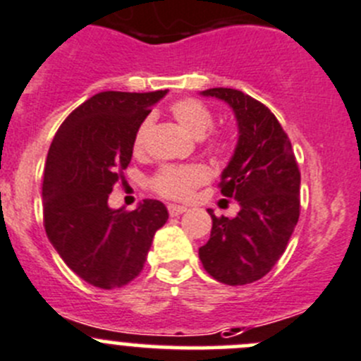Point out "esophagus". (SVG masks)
Here are the masks:
<instances>
[{"mask_svg":"<svg viewBox=\"0 0 361 361\" xmlns=\"http://www.w3.org/2000/svg\"><path fill=\"white\" fill-rule=\"evenodd\" d=\"M167 209H169L171 216H178V215H181V213L187 212V208H185V206H178V204H169L167 206Z\"/></svg>","mask_w":361,"mask_h":361,"instance_id":"1","label":"esophagus"}]
</instances>
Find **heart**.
I'll use <instances>...</instances> for the list:
<instances>
[{
    "label": "heart",
    "mask_w": 361,
    "mask_h": 361,
    "mask_svg": "<svg viewBox=\"0 0 361 361\" xmlns=\"http://www.w3.org/2000/svg\"><path fill=\"white\" fill-rule=\"evenodd\" d=\"M171 114L174 120L194 137H202L206 142V149L215 155H222L229 149L227 139L222 134L204 135L213 125V113L208 106L195 99H181L171 104ZM153 118L146 116L139 123L134 135V149L137 153L145 152L148 146L149 132H152ZM208 180V173L202 166L197 164H188V166H164L159 173L152 178V187L157 194L164 195L167 199H176L185 201L194 194L195 188Z\"/></svg>",
    "instance_id": "1"
}]
</instances>
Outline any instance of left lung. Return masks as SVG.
Listing matches in <instances>:
<instances>
[{
	"instance_id": "1",
	"label": "left lung",
	"mask_w": 361,
	"mask_h": 361,
	"mask_svg": "<svg viewBox=\"0 0 361 361\" xmlns=\"http://www.w3.org/2000/svg\"><path fill=\"white\" fill-rule=\"evenodd\" d=\"M229 104L238 145L220 178V192L240 202L234 219L215 216L208 243L199 248L204 269L227 286L264 277L284 254L300 216V169L291 141L275 114L240 90L202 92Z\"/></svg>"
}]
</instances>
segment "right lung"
Here are the masks:
<instances>
[{
  "label": "right lung",
  "mask_w": 361,
  "mask_h": 361,
  "mask_svg": "<svg viewBox=\"0 0 361 361\" xmlns=\"http://www.w3.org/2000/svg\"><path fill=\"white\" fill-rule=\"evenodd\" d=\"M166 93H97L68 114L49 148L42 183L45 233L65 264L95 288L134 281L169 219L155 199L134 212L107 204L114 183L125 180L139 123Z\"/></svg>",
  "instance_id": "obj_1"
}]
</instances>
